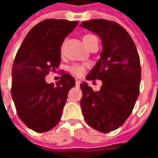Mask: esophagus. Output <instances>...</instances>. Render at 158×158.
Returning <instances> with one entry per match:
<instances>
[{
  "mask_svg": "<svg viewBox=\"0 0 158 158\" xmlns=\"http://www.w3.org/2000/svg\"><path fill=\"white\" fill-rule=\"evenodd\" d=\"M79 85H80V80L76 79V86H79Z\"/></svg>",
  "mask_w": 158,
  "mask_h": 158,
  "instance_id": "34e87169",
  "label": "esophagus"
}]
</instances>
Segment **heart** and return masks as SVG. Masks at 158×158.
I'll use <instances>...</instances> for the list:
<instances>
[{"label": "heart", "instance_id": "1", "mask_svg": "<svg viewBox=\"0 0 158 158\" xmlns=\"http://www.w3.org/2000/svg\"><path fill=\"white\" fill-rule=\"evenodd\" d=\"M94 38H96V37L92 35H83L82 40H83L85 46L88 47ZM60 52H63V46H61V48H60ZM69 71L71 74H73L74 76L80 77L85 72V67L83 65H80V64H73L69 68Z\"/></svg>", "mask_w": 158, "mask_h": 158}]
</instances>
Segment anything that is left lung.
<instances>
[{"mask_svg": "<svg viewBox=\"0 0 158 158\" xmlns=\"http://www.w3.org/2000/svg\"><path fill=\"white\" fill-rule=\"evenodd\" d=\"M80 26L97 34L103 48L101 58L87 76L88 80L101 79L102 86L94 91L87 83L80 85L81 110L90 127L109 133L124 123L139 96V55L131 35L115 22L93 19Z\"/></svg>", "mask_w": 158, "mask_h": 158, "instance_id": "left-lung-1", "label": "left lung"}]
</instances>
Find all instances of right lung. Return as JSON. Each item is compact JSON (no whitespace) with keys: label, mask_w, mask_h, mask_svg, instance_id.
<instances>
[{"label":"right lung","mask_w":158,"mask_h":158,"mask_svg":"<svg viewBox=\"0 0 158 158\" xmlns=\"http://www.w3.org/2000/svg\"><path fill=\"white\" fill-rule=\"evenodd\" d=\"M79 22L47 19L35 25L17 51L12 69V97L21 121L37 133L48 132L60 121L74 78L62 72L56 84L46 76L56 70L60 48Z\"/></svg>","instance_id":"1"}]
</instances>
